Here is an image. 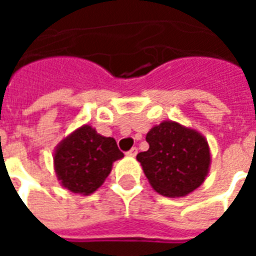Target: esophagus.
Masks as SVG:
<instances>
[{"label": "esophagus", "mask_w": 256, "mask_h": 256, "mask_svg": "<svg viewBox=\"0 0 256 256\" xmlns=\"http://www.w3.org/2000/svg\"><path fill=\"white\" fill-rule=\"evenodd\" d=\"M137 154H138V150H137L136 146H133V148L128 150V152H126V155H128V156H136Z\"/></svg>", "instance_id": "obj_1"}]
</instances>
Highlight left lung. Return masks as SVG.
Listing matches in <instances>:
<instances>
[{"mask_svg":"<svg viewBox=\"0 0 256 256\" xmlns=\"http://www.w3.org/2000/svg\"><path fill=\"white\" fill-rule=\"evenodd\" d=\"M150 150L140 152L145 177L156 192L167 198H184L207 177L211 154L202 133L172 120L154 126L146 134Z\"/></svg>","mask_w":256,"mask_h":256,"instance_id":"obj_1","label":"left lung"}]
</instances>
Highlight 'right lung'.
<instances>
[{
	"label": "right lung",
	"instance_id": "obj_1",
	"mask_svg": "<svg viewBox=\"0 0 256 256\" xmlns=\"http://www.w3.org/2000/svg\"><path fill=\"white\" fill-rule=\"evenodd\" d=\"M122 158L115 140L84 124L56 146L53 166L62 186L72 193L90 194L104 184L114 162Z\"/></svg>",
	"mask_w": 256,
	"mask_h": 256
}]
</instances>
